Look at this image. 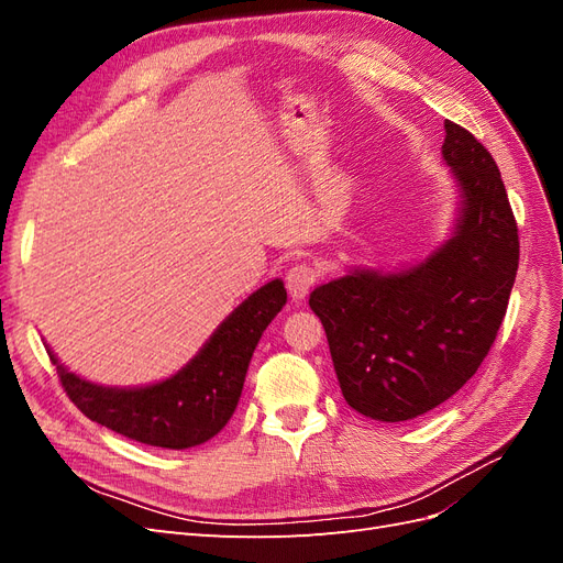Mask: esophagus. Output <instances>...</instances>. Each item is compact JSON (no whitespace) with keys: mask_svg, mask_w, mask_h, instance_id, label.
Returning a JSON list of instances; mask_svg holds the SVG:
<instances>
[{"mask_svg":"<svg viewBox=\"0 0 563 563\" xmlns=\"http://www.w3.org/2000/svg\"><path fill=\"white\" fill-rule=\"evenodd\" d=\"M314 282H317V272L305 263L294 265L291 269L286 272V288H288V294H291V298L296 302L305 300V296L310 294V288L314 286Z\"/></svg>","mask_w":563,"mask_h":563,"instance_id":"obj_1","label":"esophagus"}]
</instances>
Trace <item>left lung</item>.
Masks as SVG:
<instances>
[{"instance_id": "obj_1", "label": "left lung", "mask_w": 563, "mask_h": 563, "mask_svg": "<svg viewBox=\"0 0 563 563\" xmlns=\"http://www.w3.org/2000/svg\"><path fill=\"white\" fill-rule=\"evenodd\" d=\"M444 131L449 240L395 269L350 267L310 294L343 397L371 420H413L453 397L482 366L515 286L519 234L498 166L463 126L446 119Z\"/></svg>"}]
</instances>
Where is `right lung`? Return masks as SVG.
<instances>
[{"label":"right lung","mask_w":563,"mask_h":563,"mask_svg":"<svg viewBox=\"0 0 563 563\" xmlns=\"http://www.w3.org/2000/svg\"><path fill=\"white\" fill-rule=\"evenodd\" d=\"M286 305L282 279H272L218 323L199 352L174 376L139 387L98 385L77 376L58 356L67 397L103 428L159 449H192L213 439L240 404L255 345Z\"/></svg>","instance_id":"obj_1"}]
</instances>
